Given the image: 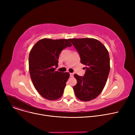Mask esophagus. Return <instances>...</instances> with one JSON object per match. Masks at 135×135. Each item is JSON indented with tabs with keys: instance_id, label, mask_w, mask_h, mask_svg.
<instances>
[{
	"instance_id": "esophagus-1",
	"label": "esophagus",
	"mask_w": 135,
	"mask_h": 135,
	"mask_svg": "<svg viewBox=\"0 0 135 135\" xmlns=\"http://www.w3.org/2000/svg\"><path fill=\"white\" fill-rule=\"evenodd\" d=\"M69 75H70V77H73L74 76V73H70Z\"/></svg>"
}]
</instances>
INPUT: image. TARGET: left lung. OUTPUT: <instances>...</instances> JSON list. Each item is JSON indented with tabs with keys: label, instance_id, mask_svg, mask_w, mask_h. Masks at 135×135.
<instances>
[{
	"label": "left lung",
	"instance_id": "obj_1",
	"mask_svg": "<svg viewBox=\"0 0 135 135\" xmlns=\"http://www.w3.org/2000/svg\"><path fill=\"white\" fill-rule=\"evenodd\" d=\"M78 52L80 62L85 66L83 76L76 74L77 80L73 86L76 97L89 101L97 97L103 90L110 71L109 55L107 49L97 39L93 38L69 39Z\"/></svg>",
	"mask_w": 135,
	"mask_h": 135
}]
</instances>
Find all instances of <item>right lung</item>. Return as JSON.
I'll use <instances>...</instances> for the list:
<instances>
[{"label": "right lung", "mask_w": 135, "mask_h": 135, "mask_svg": "<svg viewBox=\"0 0 135 135\" xmlns=\"http://www.w3.org/2000/svg\"><path fill=\"white\" fill-rule=\"evenodd\" d=\"M72 46L69 39H42L32 47L29 55V70L32 81L39 94L49 100L60 98L69 73L56 71L61 52Z\"/></svg>", "instance_id": "obj_1"}]
</instances>
